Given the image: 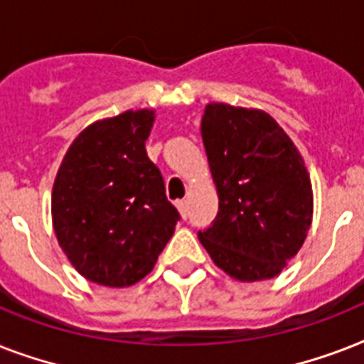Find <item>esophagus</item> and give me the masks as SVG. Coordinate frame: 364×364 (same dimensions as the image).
I'll return each instance as SVG.
<instances>
[{
    "label": "esophagus",
    "mask_w": 364,
    "mask_h": 364,
    "mask_svg": "<svg viewBox=\"0 0 364 364\" xmlns=\"http://www.w3.org/2000/svg\"><path fill=\"white\" fill-rule=\"evenodd\" d=\"M177 210H179V215L183 219H187V213H188V202L187 200H177Z\"/></svg>",
    "instance_id": "obj_1"
}]
</instances>
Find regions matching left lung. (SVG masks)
I'll return each mask as SVG.
<instances>
[{"mask_svg":"<svg viewBox=\"0 0 364 364\" xmlns=\"http://www.w3.org/2000/svg\"><path fill=\"white\" fill-rule=\"evenodd\" d=\"M219 211L198 240L236 282H264L299 253L314 217L302 154L276 119L255 107L211 102L202 115Z\"/></svg>","mask_w":364,"mask_h":364,"instance_id":"obj_1","label":"left lung"}]
</instances>
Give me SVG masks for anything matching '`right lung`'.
I'll return each instance as SVG.
<instances>
[{
	"label": "right lung",
	"mask_w": 364,
	"mask_h": 364,
	"mask_svg": "<svg viewBox=\"0 0 364 364\" xmlns=\"http://www.w3.org/2000/svg\"><path fill=\"white\" fill-rule=\"evenodd\" d=\"M154 109L88 124L54 177L50 213L60 247L88 282L132 287L151 274L179 213L145 151Z\"/></svg>",
	"instance_id": "obj_1"
}]
</instances>
